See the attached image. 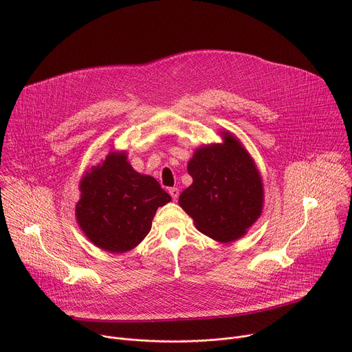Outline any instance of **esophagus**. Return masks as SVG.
<instances>
[{
  "label": "esophagus",
  "instance_id": "obj_1",
  "mask_svg": "<svg viewBox=\"0 0 352 352\" xmlns=\"http://www.w3.org/2000/svg\"><path fill=\"white\" fill-rule=\"evenodd\" d=\"M168 192H170L173 200H177V199H178V196H179V189H178V188H171Z\"/></svg>",
  "mask_w": 352,
  "mask_h": 352
}]
</instances>
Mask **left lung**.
I'll use <instances>...</instances> for the list:
<instances>
[{"label": "left lung", "instance_id": "8db88e82", "mask_svg": "<svg viewBox=\"0 0 352 352\" xmlns=\"http://www.w3.org/2000/svg\"><path fill=\"white\" fill-rule=\"evenodd\" d=\"M193 182L181 195L179 206L196 228L220 242L241 238L262 213L261 175L241 143L224 133V143L196 150L188 163Z\"/></svg>", "mask_w": 352, "mask_h": 352}]
</instances>
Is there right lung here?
<instances>
[{"mask_svg":"<svg viewBox=\"0 0 352 352\" xmlns=\"http://www.w3.org/2000/svg\"><path fill=\"white\" fill-rule=\"evenodd\" d=\"M76 219L98 248L122 254L135 248L152 228L156 210L171 200L160 184L136 173L125 153H110L80 184Z\"/></svg>","mask_w":352,"mask_h":352,"instance_id":"right-lung-1","label":"right lung"}]
</instances>
